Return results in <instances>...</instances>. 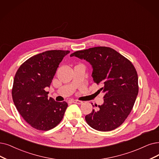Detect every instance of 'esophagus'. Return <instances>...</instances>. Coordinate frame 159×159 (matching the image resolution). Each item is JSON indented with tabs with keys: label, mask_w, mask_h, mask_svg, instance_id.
I'll use <instances>...</instances> for the list:
<instances>
[{
	"label": "esophagus",
	"mask_w": 159,
	"mask_h": 159,
	"mask_svg": "<svg viewBox=\"0 0 159 159\" xmlns=\"http://www.w3.org/2000/svg\"><path fill=\"white\" fill-rule=\"evenodd\" d=\"M72 102L78 104H81L82 103H83V102L80 101V100H72Z\"/></svg>",
	"instance_id": "obj_1"
}]
</instances>
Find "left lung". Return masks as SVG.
<instances>
[{
	"mask_svg": "<svg viewBox=\"0 0 159 159\" xmlns=\"http://www.w3.org/2000/svg\"><path fill=\"white\" fill-rule=\"evenodd\" d=\"M73 56L90 63L93 81L102 84L99 91L104 94L103 104L85 116L86 122L99 131L116 129L130 114L138 93V78L134 65L108 47L77 51L70 55Z\"/></svg>",
	"mask_w": 159,
	"mask_h": 159,
	"instance_id": "obj_1",
	"label": "left lung"
}]
</instances>
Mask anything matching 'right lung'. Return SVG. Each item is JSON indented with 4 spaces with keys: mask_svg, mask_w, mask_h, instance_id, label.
Here are the masks:
<instances>
[{
    "mask_svg": "<svg viewBox=\"0 0 159 159\" xmlns=\"http://www.w3.org/2000/svg\"><path fill=\"white\" fill-rule=\"evenodd\" d=\"M69 51L51 50L31 57L17 70L11 94L14 103L22 117L32 127L49 130L57 125L68 107L48 98L49 87L64 57Z\"/></svg>",
    "mask_w": 159,
    "mask_h": 159,
    "instance_id": "1",
    "label": "right lung"
}]
</instances>
